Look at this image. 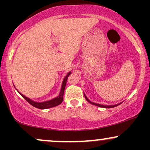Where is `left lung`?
I'll return each instance as SVG.
<instances>
[{
	"label": "left lung",
	"instance_id": "1",
	"mask_svg": "<svg viewBox=\"0 0 150 150\" xmlns=\"http://www.w3.org/2000/svg\"><path fill=\"white\" fill-rule=\"evenodd\" d=\"M70 74H71V72H69V73L65 75L64 79H63V82H62L61 91H60V93H59V94H58V97L54 98V99H51V100L43 101V102H37V101L32 100V99H30V98L25 97V95H23V94H21V93L19 92L18 91V89H16V90L18 91L19 93H20V95H21L22 97L27 101V102L30 103V104L32 105V106H33L34 107H36L37 108H40V109H46V108L54 107V106H58V105L61 104L62 103V101H63V94H64L65 85H66L67 80H68V77H69V75H70ZM13 85H14V84H13ZM14 87H15V85H14Z\"/></svg>",
	"mask_w": 150,
	"mask_h": 150
}]
</instances>
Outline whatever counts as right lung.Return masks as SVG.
Listing matches in <instances>:
<instances>
[{"mask_svg": "<svg viewBox=\"0 0 150 150\" xmlns=\"http://www.w3.org/2000/svg\"><path fill=\"white\" fill-rule=\"evenodd\" d=\"M85 94V99H86V100H87V101H88V102H89L90 103V104H94V105H95V106H99V107H101V108H113V107H116V106H118V105H119L120 104H121V103H120V104H114V105H109V106H108V105H101V104H96V103H93V102H92V101H90L88 99V98H87V97H86V95H85V94Z\"/></svg>", "mask_w": 150, "mask_h": 150, "instance_id": "1", "label": "right lung"}]
</instances>
